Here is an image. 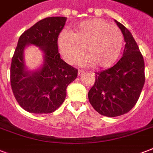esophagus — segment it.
<instances>
[{
	"label": "esophagus",
	"instance_id": "1",
	"mask_svg": "<svg viewBox=\"0 0 153 153\" xmlns=\"http://www.w3.org/2000/svg\"><path fill=\"white\" fill-rule=\"evenodd\" d=\"M85 73H86V71H82V70H79V71H78V74H79V76H82V75L85 74Z\"/></svg>",
	"mask_w": 153,
	"mask_h": 153
}]
</instances>
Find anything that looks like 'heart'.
Returning <instances> with one entry per match:
<instances>
[{
	"label": "heart",
	"mask_w": 153,
	"mask_h": 153,
	"mask_svg": "<svg viewBox=\"0 0 153 153\" xmlns=\"http://www.w3.org/2000/svg\"><path fill=\"white\" fill-rule=\"evenodd\" d=\"M124 44V36L118 27L99 19L88 20L71 32H65L59 38V51L67 62L75 63L85 51L82 61L84 65L106 67L119 57Z\"/></svg>",
	"instance_id": "b5f03b06"
}]
</instances>
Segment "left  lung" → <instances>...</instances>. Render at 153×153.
<instances>
[{"label": "left lung", "mask_w": 153, "mask_h": 153, "mask_svg": "<svg viewBox=\"0 0 153 153\" xmlns=\"http://www.w3.org/2000/svg\"><path fill=\"white\" fill-rule=\"evenodd\" d=\"M126 42L123 56L109 69L96 73L88 93L90 103L103 116L117 117L136 105L145 84V62L131 32L115 20Z\"/></svg>", "instance_id": "obj_1"}]
</instances>
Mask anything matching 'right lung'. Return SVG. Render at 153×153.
Instances as JSON below:
<instances>
[{
	"label": "right lung",
	"mask_w": 153,
	"mask_h": 153,
	"mask_svg": "<svg viewBox=\"0 0 153 153\" xmlns=\"http://www.w3.org/2000/svg\"><path fill=\"white\" fill-rule=\"evenodd\" d=\"M67 18L51 16L39 20L19 38L12 59L10 82L20 106L32 114H51L62 104L67 87L77 78L78 70L60 58L58 36ZM28 45L39 46L44 63L36 71H27L23 51Z\"/></svg>",
	"instance_id": "1"
}]
</instances>
